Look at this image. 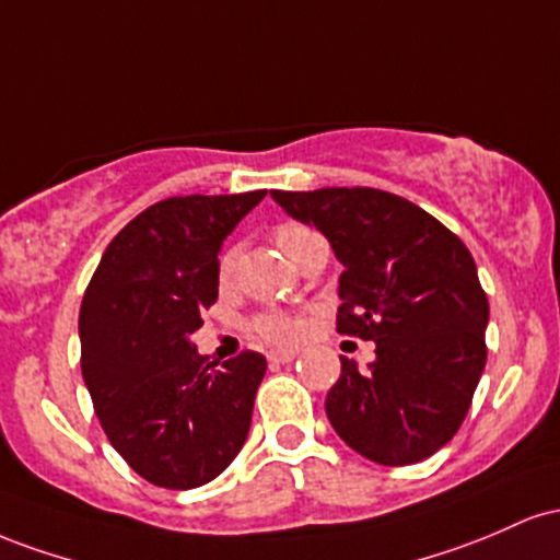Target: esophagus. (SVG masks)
<instances>
[{"instance_id": "obj_1", "label": "esophagus", "mask_w": 560, "mask_h": 560, "mask_svg": "<svg viewBox=\"0 0 560 560\" xmlns=\"http://www.w3.org/2000/svg\"><path fill=\"white\" fill-rule=\"evenodd\" d=\"M267 360L272 364H288L296 360V351H269Z\"/></svg>"}]
</instances>
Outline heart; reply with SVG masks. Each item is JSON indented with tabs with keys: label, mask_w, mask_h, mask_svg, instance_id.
<instances>
[{
	"label": "heart",
	"mask_w": 560,
	"mask_h": 560,
	"mask_svg": "<svg viewBox=\"0 0 560 560\" xmlns=\"http://www.w3.org/2000/svg\"><path fill=\"white\" fill-rule=\"evenodd\" d=\"M275 237H278V246L282 248V254H285L291 261H296V256L304 250L306 243H312L314 237H319V235L317 232H312L310 228H304V224H282V228L275 232ZM235 259H237L235 248L224 250L222 259H219V278H228V275L232 272V267H235ZM254 328L264 338V341L278 343V347L293 343L301 332L296 319L285 317V314H264V317L256 319Z\"/></svg>",
	"instance_id": "obj_1"
}]
</instances>
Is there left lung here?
I'll return each instance as SVG.
<instances>
[{
  "mask_svg": "<svg viewBox=\"0 0 560 560\" xmlns=\"http://www.w3.org/2000/svg\"><path fill=\"white\" fill-rule=\"evenodd\" d=\"M269 196L341 261L338 332L375 343L368 368L341 357L330 425L381 466L431 457L460 429L487 362L489 304L470 250L431 213L373 187Z\"/></svg>",
  "mask_w": 560,
  "mask_h": 560,
  "instance_id": "8db88e82",
  "label": "left lung"
}]
</instances>
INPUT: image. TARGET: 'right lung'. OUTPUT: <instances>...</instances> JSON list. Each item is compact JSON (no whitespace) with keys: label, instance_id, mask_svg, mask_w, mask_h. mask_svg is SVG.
Listing matches in <instances>:
<instances>
[{"label":"right lung","instance_id":"add662e5","mask_svg":"<svg viewBox=\"0 0 560 560\" xmlns=\"http://www.w3.org/2000/svg\"><path fill=\"white\" fill-rule=\"evenodd\" d=\"M264 196L150 206L113 237L81 301V375L94 412L155 487H203L246 444L267 360L243 351L217 370L192 332L219 296L222 243Z\"/></svg>","mask_w":560,"mask_h":560}]
</instances>
